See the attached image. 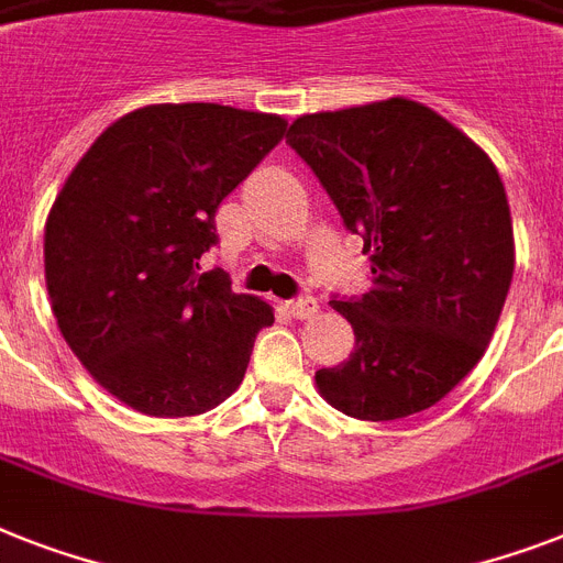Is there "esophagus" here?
Masks as SVG:
<instances>
[{
	"label": "esophagus",
	"mask_w": 563,
	"mask_h": 563,
	"mask_svg": "<svg viewBox=\"0 0 563 563\" xmlns=\"http://www.w3.org/2000/svg\"><path fill=\"white\" fill-rule=\"evenodd\" d=\"M289 312L295 314V318H300V321H306V318H314L318 314V300H314L312 295H300L295 297V300H289Z\"/></svg>",
	"instance_id": "obj_1"
}]
</instances>
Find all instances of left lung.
I'll use <instances>...</instances> for the list:
<instances>
[{
	"instance_id": "obj_1",
	"label": "left lung",
	"mask_w": 563,
	"mask_h": 563,
	"mask_svg": "<svg viewBox=\"0 0 563 563\" xmlns=\"http://www.w3.org/2000/svg\"><path fill=\"white\" fill-rule=\"evenodd\" d=\"M286 141L373 263L367 295L332 300L355 350L314 385L367 422L433 408L483 358L509 295L515 234L500 173L408 98L300 115Z\"/></svg>"
}]
</instances>
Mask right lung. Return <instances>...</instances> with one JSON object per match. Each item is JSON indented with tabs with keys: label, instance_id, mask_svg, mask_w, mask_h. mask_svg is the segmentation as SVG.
I'll return each instance as SVG.
<instances>
[{
	"label": "right lung",
	"instance_id": "add662e5",
	"mask_svg": "<svg viewBox=\"0 0 563 563\" xmlns=\"http://www.w3.org/2000/svg\"><path fill=\"white\" fill-rule=\"evenodd\" d=\"M286 121L219 103H155L100 132L45 222V286L91 378L147 416H196L242 385L272 306L199 272L217 208Z\"/></svg>",
	"mask_w": 563,
	"mask_h": 563
}]
</instances>
